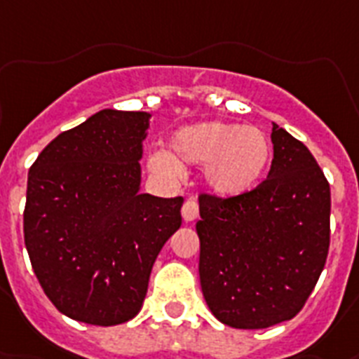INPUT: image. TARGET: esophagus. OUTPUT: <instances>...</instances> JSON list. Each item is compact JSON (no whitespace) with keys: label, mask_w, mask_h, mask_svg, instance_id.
<instances>
[{"label":"esophagus","mask_w":359,"mask_h":359,"mask_svg":"<svg viewBox=\"0 0 359 359\" xmlns=\"http://www.w3.org/2000/svg\"><path fill=\"white\" fill-rule=\"evenodd\" d=\"M182 217L186 222H191V220H195V218L198 217V202L193 197H188L186 202H184Z\"/></svg>","instance_id":"obj_1"}]
</instances>
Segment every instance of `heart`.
<instances>
[{
	"label": "heart",
	"instance_id": "1",
	"mask_svg": "<svg viewBox=\"0 0 359 359\" xmlns=\"http://www.w3.org/2000/svg\"><path fill=\"white\" fill-rule=\"evenodd\" d=\"M168 146L149 158V166L162 173H177L180 164L204 166L205 182L220 197H240L257 188L271 158L266 133L227 121L180 128Z\"/></svg>",
	"mask_w": 359,
	"mask_h": 359
}]
</instances>
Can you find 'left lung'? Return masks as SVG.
I'll return each mask as SVG.
<instances>
[{"label":"left lung","instance_id":"obj_1","mask_svg":"<svg viewBox=\"0 0 359 359\" xmlns=\"http://www.w3.org/2000/svg\"><path fill=\"white\" fill-rule=\"evenodd\" d=\"M267 179L240 197L198 195L205 304L235 329H266L300 313L330 244V188L307 146L278 124Z\"/></svg>","mask_w":359,"mask_h":359}]
</instances>
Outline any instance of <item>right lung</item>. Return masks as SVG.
Instances as JSON below:
<instances>
[{
    "label": "right lung",
    "mask_w": 359,
    "mask_h": 359,
    "mask_svg": "<svg viewBox=\"0 0 359 359\" xmlns=\"http://www.w3.org/2000/svg\"><path fill=\"white\" fill-rule=\"evenodd\" d=\"M146 111L101 110L59 133L29 170L25 245L59 313L117 325L142 307L154 262L182 224V197L139 193Z\"/></svg>",
    "instance_id": "add662e5"
}]
</instances>
